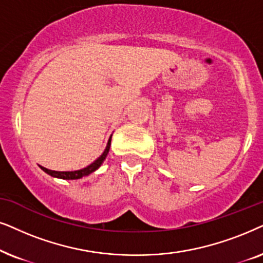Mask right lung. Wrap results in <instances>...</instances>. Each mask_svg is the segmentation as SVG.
Masks as SVG:
<instances>
[{"label": "right lung", "instance_id": "1", "mask_svg": "<svg viewBox=\"0 0 263 263\" xmlns=\"http://www.w3.org/2000/svg\"><path fill=\"white\" fill-rule=\"evenodd\" d=\"M110 141H111V137L109 138V141H108V144H107V148L104 150L102 155H101L99 159L96 161H93L92 163L90 164V166H87L85 168H83V170H79V171H73V172H58V171H51V170H48V168L45 167H42V170L44 171L45 173H48L49 176L51 177H55V178H60V179H80V178L85 177V176H89L90 173L95 172V171L99 168L102 162L104 161V159L107 157V154L109 153V148H110Z\"/></svg>", "mask_w": 263, "mask_h": 263}]
</instances>
